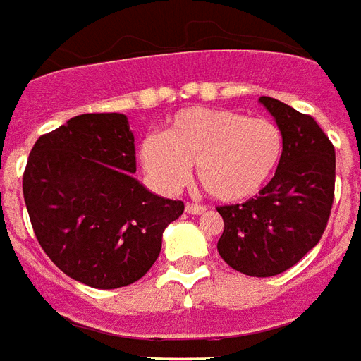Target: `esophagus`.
Instances as JSON below:
<instances>
[{"mask_svg":"<svg viewBox=\"0 0 361 361\" xmlns=\"http://www.w3.org/2000/svg\"><path fill=\"white\" fill-rule=\"evenodd\" d=\"M186 213L188 215H202V213H205V207L203 205H197V203H186Z\"/></svg>","mask_w":361,"mask_h":361,"instance_id":"1","label":"esophagus"}]
</instances>
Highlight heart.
Wrapping results in <instances>:
<instances>
[{
  "mask_svg": "<svg viewBox=\"0 0 361 361\" xmlns=\"http://www.w3.org/2000/svg\"><path fill=\"white\" fill-rule=\"evenodd\" d=\"M283 154L280 127L224 108H184L161 137L140 145L145 171L159 188L178 190L196 165L197 180L222 203L247 200L270 180Z\"/></svg>",
  "mask_w": 361,
  "mask_h": 361,
  "instance_id": "1",
  "label": "heart"
}]
</instances>
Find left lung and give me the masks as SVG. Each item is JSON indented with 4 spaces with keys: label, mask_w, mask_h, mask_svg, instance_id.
Segmentation results:
<instances>
[{
    "label": "left lung",
    "mask_w": 361,
    "mask_h": 361,
    "mask_svg": "<svg viewBox=\"0 0 361 361\" xmlns=\"http://www.w3.org/2000/svg\"><path fill=\"white\" fill-rule=\"evenodd\" d=\"M283 135L272 180L255 197L216 207L224 232L222 261L238 272L268 278L295 267L324 234L335 192V148L314 118L261 97Z\"/></svg>",
    "instance_id": "left-lung-1"
}]
</instances>
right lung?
Returning a JSON list of instances; mask_svg holds the SVG:
<instances>
[{
    "label": "right lung",
    "instance_id": "add662e5",
    "mask_svg": "<svg viewBox=\"0 0 361 361\" xmlns=\"http://www.w3.org/2000/svg\"><path fill=\"white\" fill-rule=\"evenodd\" d=\"M135 171V137L123 114H81L36 140L24 202L39 245L72 280L118 289L158 259L164 230L184 203L146 190Z\"/></svg>",
    "mask_w": 361,
    "mask_h": 361
}]
</instances>
